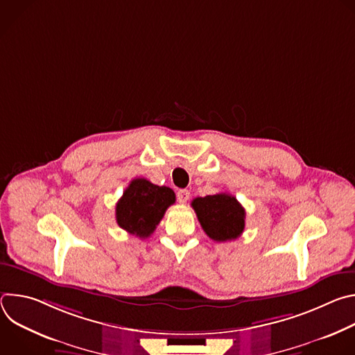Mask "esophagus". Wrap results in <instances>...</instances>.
I'll return each mask as SVG.
<instances>
[{
  "label": "esophagus",
  "mask_w": 355,
  "mask_h": 355,
  "mask_svg": "<svg viewBox=\"0 0 355 355\" xmlns=\"http://www.w3.org/2000/svg\"><path fill=\"white\" fill-rule=\"evenodd\" d=\"M189 199V191L188 189H180L177 192V200L180 204H187V200Z\"/></svg>",
  "instance_id": "obj_1"
}]
</instances>
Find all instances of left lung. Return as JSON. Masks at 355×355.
<instances>
[{"instance_id": "obj_1", "label": "left lung", "mask_w": 355, "mask_h": 355, "mask_svg": "<svg viewBox=\"0 0 355 355\" xmlns=\"http://www.w3.org/2000/svg\"><path fill=\"white\" fill-rule=\"evenodd\" d=\"M192 208L204 232L215 241L237 239L245 225V211L230 193L195 198Z\"/></svg>"}]
</instances>
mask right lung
Wrapping results in <instances>:
<instances>
[{
	"instance_id": "add662e5",
	"label": "right lung",
	"mask_w": 355,
	"mask_h": 355,
	"mask_svg": "<svg viewBox=\"0 0 355 355\" xmlns=\"http://www.w3.org/2000/svg\"><path fill=\"white\" fill-rule=\"evenodd\" d=\"M174 202L175 193L171 188L155 185L146 178H135L116 204V223L130 234L148 237Z\"/></svg>"
}]
</instances>
